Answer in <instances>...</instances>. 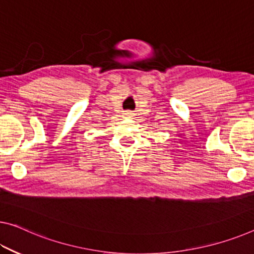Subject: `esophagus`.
<instances>
[{
	"label": "esophagus",
	"instance_id": "obj_1",
	"mask_svg": "<svg viewBox=\"0 0 254 254\" xmlns=\"http://www.w3.org/2000/svg\"><path fill=\"white\" fill-rule=\"evenodd\" d=\"M124 117H126V118H130V117H132L131 111H125L124 112Z\"/></svg>",
	"mask_w": 254,
	"mask_h": 254
}]
</instances>
